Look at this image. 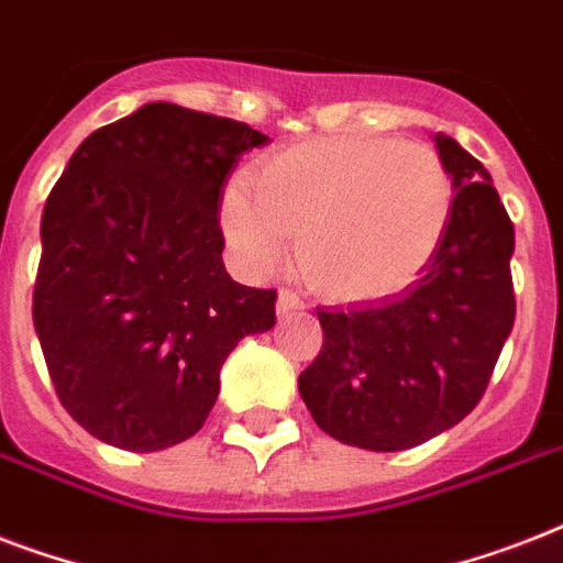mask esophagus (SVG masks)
Returning a JSON list of instances; mask_svg holds the SVG:
<instances>
[{
  "instance_id": "34e87169",
  "label": "esophagus",
  "mask_w": 563,
  "mask_h": 563,
  "mask_svg": "<svg viewBox=\"0 0 563 563\" xmlns=\"http://www.w3.org/2000/svg\"><path fill=\"white\" fill-rule=\"evenodd\" d=\"M295 309H303V298H300L298 291L280 289V295H277V312H280V316H289Z\"/></svg>"
}]
</instances>
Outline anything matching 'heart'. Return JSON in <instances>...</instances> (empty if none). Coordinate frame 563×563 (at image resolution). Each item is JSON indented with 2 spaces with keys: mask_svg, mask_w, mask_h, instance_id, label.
Returning a JSON list of instances; mask_svg holds the SVG:
<instances>
[{
  "mask_svg": "<svg viewBox=\"0 0 563 563\" xmlns=\"http://www.w3.org/2000/svg\"><path fill=\"white\" fill-rule=\"evenodd\" d=\"M221 201L228 245L272 274L300 242V272L333 300L402 291L444 236L453 180L435 148L388 136H327L274 154Z\"/></svg>",
  "mask_w": 563,
  "mask_h": 563,
  "instance_id": "obj_1",
  "label": "heart"
}]
</instances>
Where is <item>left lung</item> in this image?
<instances>
[{
    "label": "left lung",
    "instance_id": "1",
    "mask_svg": "<svg viewBox=\"0 0 563 563\" xmlns=\"http://www.w3.org/2000/svg\"><path fill=\"white\" fill-rule=\"evenodd\" d=\"M453 207L435 254L400 298L318 309L324 344L298 376L327 435L397 453L467 418L515 327V224L473 154L435 134Z\"/></svg>",
    "mask_w": 563,
    "mask_h": 563
}]
</instances>
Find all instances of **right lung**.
Returning a JSON list of instances; mask_svg holds the SVG:
<instances>
[{
    "label": "right lung",
    "instance_id": "right-lung-1",
    "mask_svg": "<svg viewBox=\"0 0 563 563\" xmlns=\"http://www.w3.org/2000/svg\"><path fill=\"white\" fill-rule=\"evenodd\" d=\"M268 136L152 101L92 131L40 219L34 330L73 420L154 453L192 438L245 335L274 327V289L224 272L221 189Z\"/></svg>",
    "mask_w": 563,
    "mask_h": 563
}]
</instances>
